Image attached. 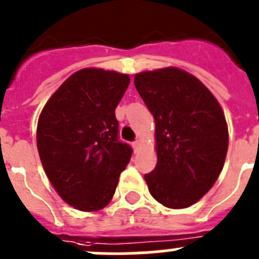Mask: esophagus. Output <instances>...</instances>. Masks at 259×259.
Masks as SVG:
<instances>
[{"mask_svg":"<svg viewBox=\"0 0 259 259\" xmlns=\"http://www.w3.org/2000/svg\"><path fill=\"white\" fill-rule=\"evenodd\" d=\"M133 148H134L135 152L139 151V148H141V142H139V141L133 142Z\"/></svg>","mask_w":259,"mask_h":259,"instance_id":"1","label":"esophagus"}]
</instances>
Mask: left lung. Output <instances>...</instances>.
<instances>
[{"instance_id":"obj_1","label":"left lung","mask_w":259,"mask_h":259,"mask_svg":"<svg viewBox=\"0 0 259 259\" xmlns=\"http://www.w3.org/2000/svg\"><path fill=\"white\" fill-rule=\"evenodd\" d=\"M135 88L156 122L157 165L146 174L152 197L168 208H187L216 183L229 133L213 94L176 67L137 74Z\"/></svg>"}]
</instances>
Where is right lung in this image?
Here are the masks:
<instances>
[{
	"instance_id": "add662e5",
	"label": "right lung",
	"mask_w": 259,
	"mask_h": 259,
	"mask_svg": "<svg viewBox=\"0 0 259 259\" xmlns=\"http://www.w3.org/2000/svg\"><path fill=\"white\" fill-rule=\"evenodd\" d=\"M130 76L102 69L72 74L38 120L37 147L60 197L79 211H98L115 194L132 147L118 139L115 110Z\"/></svg>"
}]
</instances>
